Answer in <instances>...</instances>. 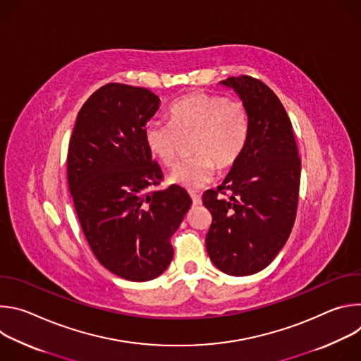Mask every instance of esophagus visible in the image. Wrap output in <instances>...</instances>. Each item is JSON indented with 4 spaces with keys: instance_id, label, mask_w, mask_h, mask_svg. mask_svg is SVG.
<instances>
[{
    "instance_id": "34e87169",
    "label": "esophagus",
    "mask_w": 361,
    "mask_h": 361,
    "mask_svg": "<svg viewBox=\"0 0 361 361\" xmlns=\"http://www.w3.org/2000/svg\"><path fill=\"white\" fill-rule=\"evenodd\" d=\"M190 195H191V200H192V204H194V205H200V204H201V197H200L198 194L190 192Z\"/></svg>"
}]
</instances>
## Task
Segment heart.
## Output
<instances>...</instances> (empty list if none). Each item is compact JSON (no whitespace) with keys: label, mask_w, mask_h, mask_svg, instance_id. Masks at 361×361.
<instances>
[{"label":"heart","mask_w":361,"mask_h":361,"mask_svg":"<svg viewBox=\"0 0 361 361\" xmlns=\"http://www.w3.org/2000/svg\"><path fill=\"white\" fill-rule=\"evenodd\" d=\"M250 135V116L238 98L197 92L176 101L169 110V124L149 123L144 130L148 151L163 166L174 167L190 141L191 159L180 164L170 181L195 191L210 184L217 167L237 164Z\"/></svg>","instance_id":"heart-1"}]
</instances>
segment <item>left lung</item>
Returning <instances> with one entry per match:
<instances>
[{
  "label": "left lung",
  "mask_w": 361,
  "mask_h": 361,
  "mask_svg": "<svg viewBox=\"0 0 361 361\" xmlns=\"http://www.w3.org/2000/svg\"><path fill=\"white\" fill-rule=\"evenodd\" d=\"M221 84L234 88L245 104L250 135L223 184L202 195L213 216L205 248L223 273L250 276L274 260L291 233L301 161L291 121L271 88L250 75ZM227 190L228 199L218 197Z\"/></svg>",
  "instance_id": "8db88e82"
}]
</instances>
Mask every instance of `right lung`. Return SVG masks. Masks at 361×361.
Here are the masks:
<instances>
[{
	"mask_svg": "<svg viewBox=\"0 0 361 361\" xmlns=\"http://www.w3.org/2000/svg\"><path fill=\"white\" fill-rule=\"evenodd\" d=\"M159 107L147 88L102 85L84 102L68 144L67 178L82 233L97 260L130 281L164 273L191 205L178 185L154 190L163 173L144 130Z\"/></svg>",
	"mask_w": 361,
	"mask_h": 361,
	"instance_id": "right-lung-1",
	"label": "right lung"
}]
</instances>
